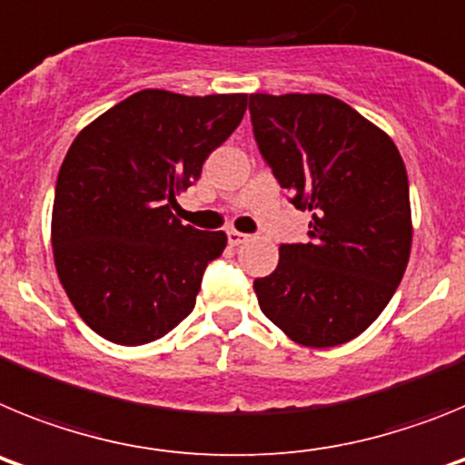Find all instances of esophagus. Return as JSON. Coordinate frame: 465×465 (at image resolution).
I'll return each instance as SVG.
<instances>
[{
  "label": "esophagus",
  "mask_w": 465,
  "mask_h": 465,
  "mask_svg": "<svg viewBox=\"0 0 465 465\" xmlns=\"http://www.w3.org/2000/svg\"><path fill=\"white\" fill-rule=\"evenodd\" d=\"M228 242L232 246H240V244H244V242H249V235H244V232H237V230H228Z\"/></svg>",
  "instance_id": "esophagus-1"
}]
</instances>
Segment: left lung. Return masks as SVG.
<instances>
[{
	"mask_svg": "<svg viewBox=\"0 0 465 465\" xmlns=\"http://www.w3.org/2000/svg\"><path fill=\"white\" fill-rule=\"evenodd\" d=\"M253 134L291 203L312 213L307 244L279 246L256 279L262 314L302 347L359 338L396 293L412 249L408 172L389 134L338 97H249Z\"/></svg>",
	"mask_w": 465,
	"mask_h": 465,
	"instance_id": "left-lung-1",
	"label": "left lung"
}]
</instances>
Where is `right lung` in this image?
Instances as JSON below:
<instances>
[{"instance_id":"add662e5","label":"right lung","mask_w":465,"mask_h":465,"mask_svg":"<svg viewBox=\"0 0 465 465\" xmlns=\"http://www.w3.org/2000/svg\"><path fill=\"white\" fill-rule=\"evenodd\" d=\"M246 97L139 90L69 146L53 200V261L74 310L109 342H153L195 307L228 237L183 225L172 207L235 133Z\"/></svg>"}]
</instances>
